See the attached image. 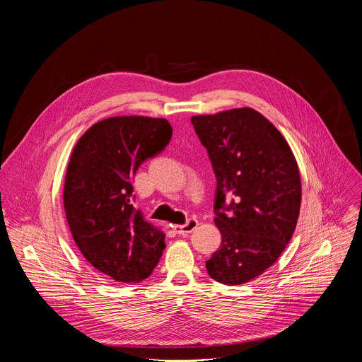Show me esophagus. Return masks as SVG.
<instances>
[{"label":"esophagus","instance_id":"1","mask_svg":"<svg viewBox=\"0 0 362 362\" xmlns=\"http://www.w3.org/2000/svg\"><path fill=\"white\" fill-rule=\"evenodd\" d=\"M197 227H198V220L197 218H189L185 224L173 226V229L179 235H187V233H192L197 229Z\"/></svg>","mask_w":362,"mask_h":362}]
</instances>
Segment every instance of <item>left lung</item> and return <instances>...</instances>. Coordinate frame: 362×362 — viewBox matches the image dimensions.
Returning a JSON list of instances; mask_svg holds the SVG:
<instances>
[{
    "label": "left lung",
    "instance_id": "8db88e82",
    "mask_svg": "<svg viewBox=\"0 0 362 362\" xmlns=\"http://www.w3.org/2000/svg\"><path fill=\"white\" fill-rule=\"evenodd\" d=\"M210 157L221 246L205 262L211 279L236 286L277 261L300 208V177L281 133L252 108L191 119Z\"/></svg>",
    "mask_w": 362,
    "mask_h": 362
}]
</instances>
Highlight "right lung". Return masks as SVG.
Segmentation results:
<instances>
[{
  "label": "right lung",
  "mask_w": 362,
  "mask_h": 362,
  "mask_svg": "<svg viewBox=\"0 0 362 362\" xmlns=\"http://www.w3.org/2000/svg\"><path fill=\"white\" fill-rule=\"evenodd\" d=\"M165 119L110 117L76 144L64 182L67 223L92 267L124 283L149 277L165 248L164 233L133 208L139 165L168 145Z\"/></svg>",
  "instance_id": "add662e5"
}]
</instances>
